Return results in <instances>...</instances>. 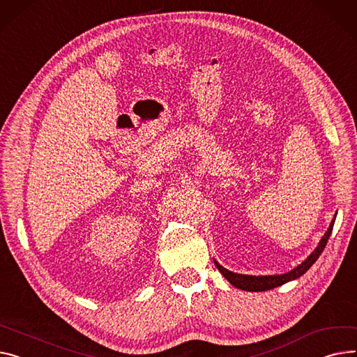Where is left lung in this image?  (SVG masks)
Here are the masks:
<instances>
[{
    "mask_svg": "<svg viewBox=\"0 0 357 357\" xmlns=\"http://www.w3.org/2000/svg\"><path fill=\"white\" fill-rule=\"evenodd\" d=\"M337 215V213H336ZM336 215L333 218V221L330 222L326 234L323 235V238L320 240L317 248L308 255L300 266H297L296 268H293L291 271L286 273V274H277V275H247V274H238V273H232L227 268H224L222 266H220L217 261H213L215 263L217 268L221 271V274L232 284L234 287L240 289V290H245V291H267L275 287L282 286V284H286L291 280H296L298 277H301L308 268H310L314 263L316 259L320 257V254L323 252L328 238H330V234L333 231V225L336 221Z\"/></svg>",
    "mask_w": 357,
    "mask_h": 357,
    "instance_id": "1",
    "label": "left lung"
}]
</instances>
